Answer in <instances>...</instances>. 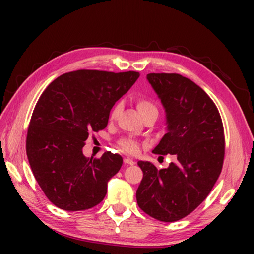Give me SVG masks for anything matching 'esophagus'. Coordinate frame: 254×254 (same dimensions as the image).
<instances>
[{
    "instance_id": "1",
    "label": "esophagus",
    "mask_w": 254,
    "mask_h": 254,
    "mask_svg": "<svg viewBox=\"0 0 254 254\" xmlns=\"http://www.w3.org/2000/svg\"><path fill=\"white\" fill-rule=\"evenodd\" d=\"M124 163H126V165H134V161L132 160V159H128V158H126L124 159Z\"/></svg>"
}]
</instances>
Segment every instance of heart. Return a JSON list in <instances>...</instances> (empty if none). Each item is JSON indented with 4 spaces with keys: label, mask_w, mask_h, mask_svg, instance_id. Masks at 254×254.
I'll return each instance as SVG.
<instances>
[{
    "label": "heart",
    "mask_w": 254,
    "mask_h": 254,
    "mask_svg": "<svg viewBox=\"0 0 254 254\" xmlns=\"http://www.w3.org/2000/svg\"><path fill=\"white\" fill-rule=\"evenodd\" d=\"M136 107L142 117H144V115H147L149 113H151V112H158L157 106L154 105V103L151 100H149V98H145V97H140L139 100L136 101ZM120 111H121V104L118 103V104H115L113 106V109H112L111 114H110V119L111 120L117 119V117L120 113ZM119 145H120V148L123 150V151L128 152V153L135 154L137 151H139V147H137L136 142H134V141H132V140L120 141Z\"/></svg>",
    "instance_id": "obj_1"
}]
</instances>
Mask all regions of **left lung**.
Returning <instances> with one entry per match:
<instances>
[{
    "mask_svg": "<svg viewBox=\"0 0 254 254\" xmlns=\"http://www.w3.org/2000/svg\"><path fill=\"white\" fill-rule=\"evenodd\" d=\"M147 79L167 119V133L152 152L177 160L160 170L149 161L137 162L143 178L136 201L156 220L176 222L198 207L216 183L224 161V128L215 103L192 80L166 72H151Z\"/></svg>",
    "mask_w": 254,
    "mask_h": 254,
    "instance_id": "1",
    "label": "left lung"
}]
</instances>
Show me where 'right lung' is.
<instances>
[{
  "instance_id": "1",
  "label": "right lung",
  "mask_w": 254,
  "mask_h": 254,
  "mask_svg": "<svg viewBox=\"0 0 254 254\" xmlns=\"http://www.w3.org/2000/svg\"><path fill=\"white\" fill-rule=\"evenodd\" d=\"M137 71L80 69L48 85L28 127V160L34 178L51 203L75 212L104 199L107 182L121 168L118 153L87 158L88 135L105 128L111 109L139 78Z\"/></svg>"
}]
</instances>
